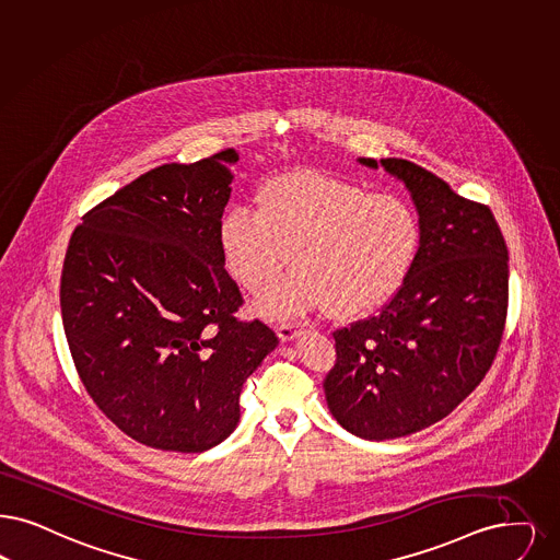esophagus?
<instances>
[{
    "label": "esophagus",
    "instance_id": "34e87169",
    "mask_svg": "<svg viewBox=\"0 0 560 560\" xmlns=\"http://www.w3.org/2000/svg\"><path fill=\"white\" fill-rule=\"evenodd\" d=\"M306 329V325H279L277 336L283 343H290L295 337L300 336Z\"/></svg>",
    "mask_w": 560,
    "mask_h": 560
}]
</instances>
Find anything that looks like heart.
<instances>
[{
  "label": "heart",
  "mask_w": 560,
  "mask_h": 560,
  "mask_svg": "<svg viewBox=\"0 0 560 560\" xmlns=\"http://www.w3.org/2000/svg\"><path fill=\"white\" fill-rule=\"evenodd\" d=\"M256 212L229 208L219 223L224 267L254 295L290 277L260 311L270 318L325 308L336 318L377 311L402 290L421 229L398 196L366 194L352 180L291 171L256 189Z\"/></svg>",
  "instance_id": "b5f03b06"
}]
</instances>
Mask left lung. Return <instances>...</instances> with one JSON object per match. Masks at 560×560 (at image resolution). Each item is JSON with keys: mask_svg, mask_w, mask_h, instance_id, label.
I'll return each mask as SVG.
<instances>
[{"mask_svg": "<svg viewBox=\"0 0 560 560\" xmlns=\"http://www.w3.org/2000/svg\"><path fill=\"white\" fill-rule=\"evenodd\" d=\"M402 180L421 242L402 290L336 337L323 383L337 423L369 442L447 417L490 371L509 308V249L492 212L402 158H359Z\"/></svg>", "mask_w": 560, "mask_h": 560, "instance_id": "1", "label": "left lung"}]
</instances>
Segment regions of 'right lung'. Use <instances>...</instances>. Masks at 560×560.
<instances>
[{"instance_id":"right-lung-1","label":"right lung","mask_w":560,"mask_h":560,"mask_svg":"<svg viewBox=\"0 0 560 560\" xmlns=\"http://www.w3.org/2000/svg\"><path fill=\"white\" fill-rule=\"evenodd\" d=\"M235 150L162 164L83 217L60 279L68 348L93 402L145 446L203 452L240 423L247 377L279 339L242 323L219 223Z\"/></svg>"}]
</instances>
